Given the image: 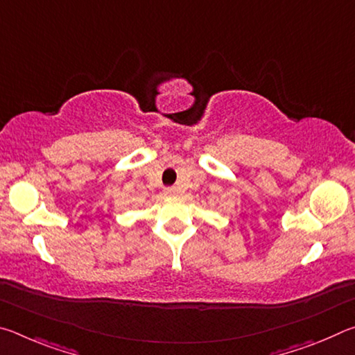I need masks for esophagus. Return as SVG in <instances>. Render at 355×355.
<instances>
[{"label":"esophagus","mask_w":355,"mask_h":355,"mask_svg":"<svg viewBox=\"0 0 355 355\" xmlns=\"http://www.w3.org/2000/svg\"><path fill=\"white\" fill-rule=\"evenodd\" d=\"M166 196H175L177 194V191H175V188H166Z\"/></svg>","instance_id":"esophagus-1"}]
</instances>
